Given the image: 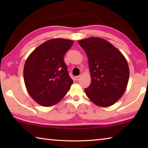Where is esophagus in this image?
Returning <instances> with one entry per match:
<instances>
[{"label": "esophagus", "instance_id": "esophagus-1", "mask_svg": "<svg viewBox=\"0 0 148 148\" xmlns=\"http://www.w3.org/2000/svg\"><path fill=\"white\" fill-rule=\"evenodd\" d=\"M82 77L81 75H79V76H77L75 77V79H76V81H78V80L80 79V77Z\"/></svg>", "mask_w": 148, "mask_h": 148}]
</instances>
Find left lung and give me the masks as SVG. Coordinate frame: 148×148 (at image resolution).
<instances>
[{
    "mask_svg": "<svg viewBox=\"0 0 148 148\" xmlns=\"http://www.w3.org/2000/svg\"><path fill=\"white\" fill-rule=\"evenodd\" d=\"M78 43L88 57L91 82L85 89L87 97L97 106L108 107L121 98L128 84L129 69L121 51L99 37Z\"/></svg>",
    "mask_w": 148,
    "mask_h": 148,
    "instance_id": "obj_1",
    "label": "left lung"
}]
</instances>
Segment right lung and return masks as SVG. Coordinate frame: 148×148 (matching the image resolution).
<instances>
[{
    "mask_svg": "<svg viewBox=\"0 0 148 148\" xmlns=\"http://www.w3.org/2000/svg\"><path fill=\"white\" fill-rule=\"evenodd\" d=\"M73 41L49 40L36 47L25 63L23 77L30 96L43 106H51L66 95L73 84L64 61Z\"/></svg>",
    "mask_w": 148,
    "mask_h": 148,
    "instance_id": "1",
    "label": "right lung"
}]
</instances>
